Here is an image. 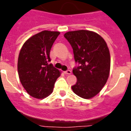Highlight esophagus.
I'll return each mask as SVG.
<instances>
[{
    "label": "esophagus",
    "mask_w": 131,
    "mask_h": 131,
    "mask_svg": "<svg viewBox=\"0 0 131 131\" xmlns=\"http://www.w3.org/2000/svg\"><path fill=\"white\" fill-rule=\"evenodd\" d=\"M64 73L67 74V75H70V74H71V70H67L65 71H64Z\"/></svg>",
    "instance_id": "1"
}]
</instances>
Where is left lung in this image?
I'll return each instance as SVG.
<instances>
[{
  "label": "left lung",
  "mask_w": 131,
  "mask_h": 131,
  "mask_svg": "<svg viewBox=\"0 0 131 131\" xmlns=\"http://www.w3.org/2000/svg\"><path fill=\"white\" fill-rule=\"evenodd\" d=\"M64 37L71 45L78 64L73 69L78 81L72 90L86 99L93 97L109 78L110 54L107 43L99 35L85 30L68 32Z\"/></svg>",
  "instance_id": "obj_1"
}]
</instances>
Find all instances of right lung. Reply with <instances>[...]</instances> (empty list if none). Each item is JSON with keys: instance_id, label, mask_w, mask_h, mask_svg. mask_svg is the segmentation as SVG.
<instances>
[{"instance_id": "obj_1", "label": "right lung", "mask_w": 131, "mask_h": 131, "mask_svg": "<svg viewBox=\"0 0 131 131\" xmlns=\"http://www.w3.org/2000/svg\"><path fill=\"white\" fill-rule=\"evenodd\" d=\"M59 32L44 30L26 41L18 57L19 80L30 95L43 99L52 92L60 71L53 67L49 53Z\"/></svg>"}]
</instances>
